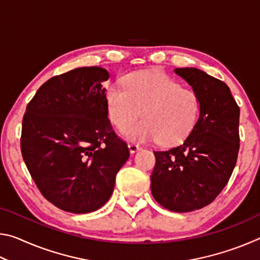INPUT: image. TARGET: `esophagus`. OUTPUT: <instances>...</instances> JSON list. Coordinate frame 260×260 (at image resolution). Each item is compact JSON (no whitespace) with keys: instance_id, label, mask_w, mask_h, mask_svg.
<instances>
[{"instance_id":"34e87169","label":"esophagus","mask_w":260,"mask_h":260,"mask_svg":"<svg viewBox=\"0 0 260 260\" xmlns=\"http://www.w3.org/2000/svg\"><path fill=\"white\" fill-rule=\"evenodd\" d=\"M128 149H129L131 153H134L138 150H140L141 148H140L139 144H136V143H128Z\"/></svg>"}]
</instances>
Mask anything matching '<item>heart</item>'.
<instances>
[{
    "mask_svg": "<svg viewBox=\"0 0 260 260\" xmlns=\"http://www.w3.org/2000/svg\"><path fill=\"white\" fill-rule=\"evenodd\" d=\"M105 103L109 119L118 129L124 128L140 114L144 117L124 129L127 139L159 141L162 146H173L186 139L195 128L201 110L195 91L183 89L181 83L155 71L128 74L124 87L109 85Z\"/></svg>",
    "mask_w": 260,
    "mask_h": 260,
    "instance_id": "b5f03b06",
    "label": "heart"
}]
</instances>
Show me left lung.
<instances>
[{
	"instance_id": "obj_1",
	"label": "left lung",
	"mask_w": 260,
	"mask_h": 260,
	"mask_svg": "<svg viewBox=\"0 0 260 260\" xmlns=\"http://www.w3.org/2000/svg\"><path fill=\"white\" fill-rule=\"evenodd\" d=\"M174 72L199 96L200 117L183 143L153 151L151 192L165 209L190 212L212 203L231 178L240 149V108L219 79L195 68Z\"/></svg>"
}]
</instances>
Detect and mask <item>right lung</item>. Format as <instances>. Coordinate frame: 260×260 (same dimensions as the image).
<instances>
[{
  "instance_id": "1",
  "label": "right lung",
  "mask_w": 260,
  "mask_h": 260,
  "mask_svg": "<svg viewBox=\"0 0 260 260\" xmlns=\"http://www.w3.org/2000/svg\"><path fill=\"white\" fill-rule=\"evenodd\" d=\"M109 77L99 67L52 77L26 108L20 138L24 161L43 197L67 212L102 208L129 157L108 118L102 82Z\"/></svg>"
}]
</instances>
